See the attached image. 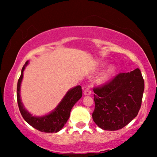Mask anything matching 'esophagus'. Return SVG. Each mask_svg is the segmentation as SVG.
I'll return each instance as SVG.
<instances>
[{
    "label": "esophagus",
    "instance_id": "esophagus-1",
    "mask_svg": "<svg viewBox=\"0 0 157 157\" xmlns=\"http://www.w3.org/2000/svg\"><path fill=\"white\" fill-rule=\"evenodd\" d=\"M91 94V87L88 86L86 88V89L83 91V94L84 95H90Z\"/></svg>",
    "mask_w": 157,
    "mask_h": 157
}]
</instances>
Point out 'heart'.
Instances as JSON below:
<instances>
[{"label": "heart", "mask_w": 157, "mask_h": 157, "mask_svg": "<svg viewBox=\"0 0 157 157\" xmlns=\"http://www.w3.org/2000/svg\"><path fill=\"white\" fill-rule=\"evenodd\" d=\"M115 71V67L113 66H109L102 73V74L101 75V76L98 78V81L100 82H105V81H108L109 78H111V76L113 74V73Z\"/></svg>", "instance_id": "obj_1"}]
</instances>
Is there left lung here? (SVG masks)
Instances as JSON below:
<instances>
[{"instance_id":"left-lung-1","label":"left lung","mask_w":157,"mask_h":157,"mask_svg":"<svg viewBox=\"0 0 157 157\" xmlns=\"http://www.w3.org/2000/svg\"><path fill=\"white\" fill-rule=\"evenodd\" d=\"M144 90L141 71L119 73L101 86L94 87V121L104 130L121 129L138 114Z\"/></svg>"}]
</instances>
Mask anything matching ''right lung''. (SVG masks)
Masks as SVG:
<instances>
[{
	"instance_id": "right-lung-1",
	"label": "right lung",
	"mask_w": 157,
	"mask_h": 157,
	"mask_svg": "<svg viewBox=\"0 0 157 157\" xmlns=\"http://www.w3.org/2000/svg\"><path fill=\"white\" fill-rule=\"evenodd\" d=\"M27 64L28 61L25 62L22 68L21 75L17 84V101L21 115L27 123L40 132L46 133L58 132L63 127L68 121L72 107L82 96L81 86H77L68 91L59 106L51 113L42 117H33L25 110L20 98V87L23 78V72Z\"/></svg>"
}]
</instances>
